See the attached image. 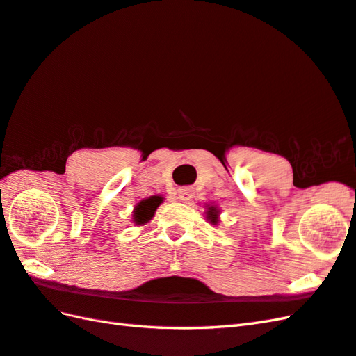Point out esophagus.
Returning a JSON list of instances; mask_svg holds the SVG:
<instances>
[{"mask_svg": "<svg viewBox=\"0 0 356 356\" xmlns=\"http://www.w3.org/2000/svg\"><path fill=\"white\" fill-rule=\"evenodd\" d=\"M191 197H193V189L191 188L185 186V188H180L179 191H177V198H179V200H181V202H186Z\"/></svg>", "mask_w": 356, "mask_h": 356, "instance_id": "1", "label": "esophagus"}]
</instances>
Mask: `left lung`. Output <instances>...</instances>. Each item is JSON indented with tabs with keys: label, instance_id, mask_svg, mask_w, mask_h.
Wrapping results in <instances>:
<instances>
[{
	"label": "left lung",
	"instance_id": "8db88e82",
	"mask_svg": "<svg viewBox=\"0 0 356 356\" xmlns=\"http://www.w3.org/2000/svg\"><path fill=\"white\" fill-rule=\"evenodd\" d=\"M213 211H216V209H211V211H209L208 218L213 222V225H216V222H217V212H213Z\"/></svg>",
	"mask_w": 356,
	"mask_h": 356
}]
</instances>
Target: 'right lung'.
Instances as JSON below:
<instances>
[{"label":"right lung","instance_id":"right-lung-1","mask_svg":"<svg viewBox=\"0 0 356 356\" xmlns=\"http://www.w3.org/2000/svg\"><path fill=\"white\" fill-rule=\"evenodd\" d=\"M161 204V198L159 197H152V198H147V200H143L135 209L134 213V221L136 225H144L148 220L153 217V213L156 211V208Z\"/></svg>","mask_w":356,"mask_h":356}]
</instances>
